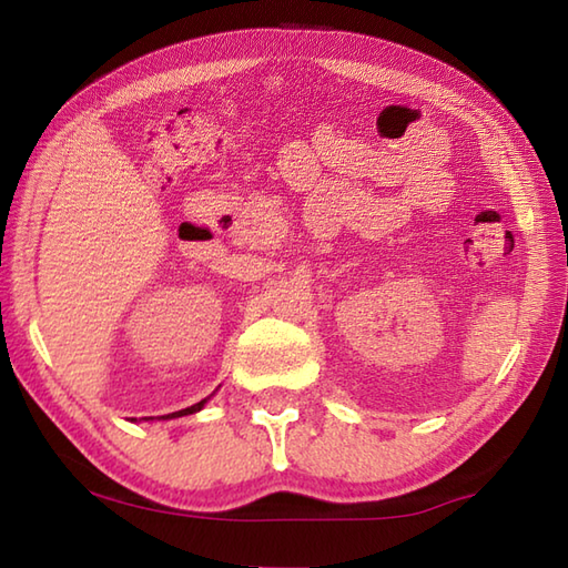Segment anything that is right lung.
I'll return each instance as SVG.
<instances>
[{
	"label": "right lung",
	"instance_id": "1",
	"mask_svg": "<svg viewBox=\"0 0 568 568\" xmlns=\"http://www.w3.org/2000/svg\"><path fill=\"white\" fill-rule=\"evenodd\" d=\"M207 403V398L205 400H200V403H195V406H190V408H182V410H175V413H168V416H162V418H180V416H190V413H197L200 408H203ZM150 420V418H148Z\"/></svg>",
	"mask_w": 568,
	"mask_h": 568
}]
</instances>
